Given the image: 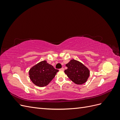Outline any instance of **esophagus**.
<instances>
[{"label": "esophagus", "instance_id": "1", "mask_svg": "<svg viewBox=\"0 0 120 120\" xmlns=\"http://www.w3.org/2000/svg\"><path fill=\"white\" fill-rule=\"evenodd\" d=\"M64 68H60V71H64Z\"/></svg>", "mask_w": 120, "mask_h": 120}]
</instances>
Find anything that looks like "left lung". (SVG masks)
Segmentation results:
<instances>
[{
    "label": "left lung",
    "instance_id": "1",
    "mask_svg": "<svg viewBox=\"0 0 120 120\" xmlns=\"http://www.w3.org/2000/svg\"><path fill=\"white\" fill-rule=\"evenodd\" d=\"M66 66L68 68L64 71V73L75 84L82 85L88 80L90 74V70L80 61L72 59Z\"/></svg>",
    "mask_w": 120,
    "mask_h": 120
}]
</instances>
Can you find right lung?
Listing matches in <instances>:
<instances>
[{"label":"right lung","instance_id":"add662e5","mask_svg":"<svg viewBox=\"0 0 120 120\" xmlns=\"http://www.w3.org/2000/svg\"><path fill=\"white\" fill-rule=\"evenodd\" d=\"M59 71L43 60L36 64L29 71V77L34 84L39 87L48 85Z\"/></svg>","mask_w":120,"mask_h":120}]
</instances>
